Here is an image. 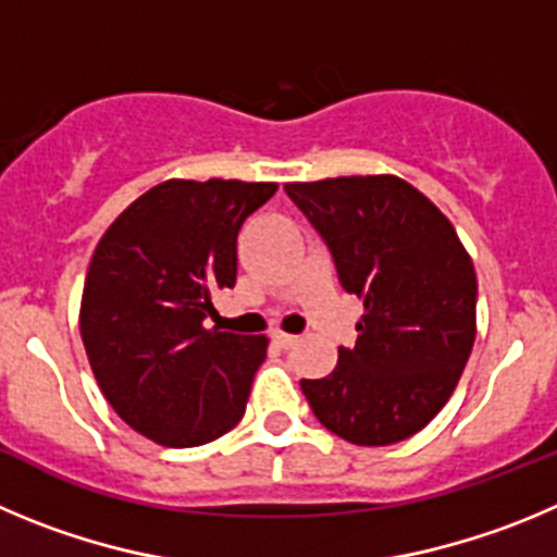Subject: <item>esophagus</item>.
Instances as JSON below:
<instances>
[{"instance_id":"esophagus-1","label":"esophagus","mask_w":557,"mask_h":557,"mask_svg":"<svg viewBox=\"0 0 557 557\" xmlns=\"http://www.w3.org/2000/svg\"><path fill=\"white\" fill-rule=\"evenodd\" d=\"M272 341L277 343L280 349H290V346H294V343L299 341V337H296V335H288V332H274Z\"/></svg>"}]
</instances>
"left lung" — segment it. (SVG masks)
<instances>
[{"label":"left lung","instance_id":"left-lung-1","mask_svg":"<svg viewBox=\"0 0 557 557\" xmlns=\"http://www.w3.org/2000/svg\"><path fill=\"white\" fill-rule=\"evenodd\" d=\"M362 299L357 343L302 393L351 445L401 443L448 404L475 343L478 280L448 216L398 175L285 184Z\"/></svg>","mask_w":557,"mask_h":557}]
</instances>
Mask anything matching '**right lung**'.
Listing matches in <instances>:
<instances>
[{
  "mask_svg": "<svg viewBox=\"0 0 557 557\" xmlns=\"http://www.w3.org/2000/svg\"><path fill=\"white\" fill-rule=\"evenodd\" d=\"M277 184L170 178L132 202L98 242L79 332L112 409L164 448L227 434L247 409L267 335L208 330L236 285V238Z\"/></svg>",
  "mask_w": 557,
  "mask_h": 557,
  "instance_id": "right-lung-1",
  "label": "right lung"
}]
</instances>
